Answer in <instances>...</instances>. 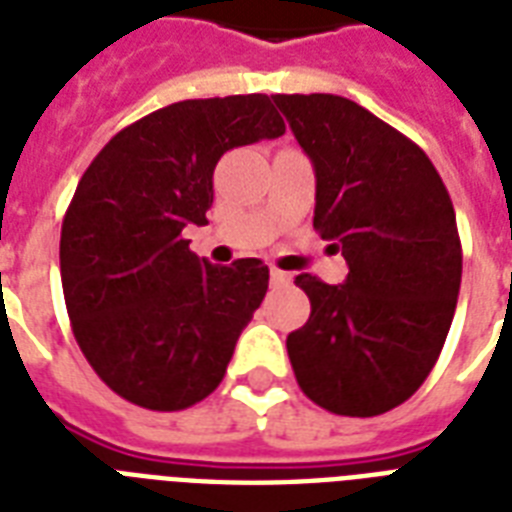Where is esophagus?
Masks as SVG:
<instances>
[{
    "label": "esophagus",
    "mask_w": 512,
    "mask_h": 512,
    "mask_svg": "<svg viewBox=\"0 0 512 512\" xmlns=\"http://www.w3.org/2000/svg\"><path fill=\"white\" fill-rule=\"evenodd\" d=\"M289 281H292V276L284 271H279V268H271V284L273 287H287Z\"/></svg>",
    "instance_id": "obj_1"
}]
</instances>
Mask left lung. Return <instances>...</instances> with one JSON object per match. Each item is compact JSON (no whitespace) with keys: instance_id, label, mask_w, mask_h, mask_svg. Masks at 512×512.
Listing matches in <instances>:
<instances>
[{"instance_id":"1","label":"left lung","mask_w":512,"mask_h":512,"mask_svg":"<svg viewBox=\"0 0 512 512\" xmlns=\"http://www.w3.org/2000/svg\"><path fill=\"white\" fill-rule=\"evenodd\" d=\"M316 170L313 228L345 284L300 273L311 319L287 337L313 404L374 417L420 388L452 327L462 247L444 180L417 143L340 95H273Z\"/></svg>"}]
</instances>
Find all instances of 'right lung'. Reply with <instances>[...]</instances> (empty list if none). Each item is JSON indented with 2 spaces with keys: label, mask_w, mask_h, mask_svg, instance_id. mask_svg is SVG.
Masks as SVG:
<instances>
[{
  "label": "right lung",
  "mask_w": 512,
  "mask_h": 512,
  "mask_svg": "<svg viewBox=\"0 0 512 512\" xmlns=\"http://www.w3.org/2000/svg\"><path fill=\"white\" fill-rule=\"evenodd\" d=\"M268 95L180 100L116 132L82 175L60 231V281L84 358L130 404L177 412L223 382L268 265H212L185 225H207L225 151L284 135Z\"/></svg>",
  "instance_id": "right-lung-1"
}]
</instances>
